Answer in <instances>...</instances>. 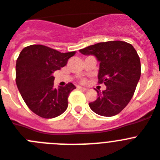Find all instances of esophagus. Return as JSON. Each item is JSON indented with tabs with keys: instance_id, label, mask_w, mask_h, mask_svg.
<instances>
[{
	"instance_id": "esophagus-1",
	"label": "esophagus",
	"mask_w": 160,
	"mask_h": 160,
	"mask_svg": "<svg viewBox=\"0 0 160 160\" xmlns=\"http://www.w3.org/2000/svg\"><path fill=\"white\" fill-rule=\"evenodd\" d=\"M79 88H80V89H82V90H84V91H86L87 89H88V88H84V87H79Z\"/></svg>"
}]
</instances>
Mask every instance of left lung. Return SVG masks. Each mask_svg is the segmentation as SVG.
Returning <instances> with one entry per match:
<instances>
[{"label": "left lung", "instance_id": "1", "mask_svg": "<svg viewBox=\"0 0 160 160\" xmlns=\"http://www.w3.org/2000/svg\"><path fill=\"white\" fill-rule=\"evenodd\" d=\"M84 55H93L100 62L98 83L107 88L88 106L102 116L119 114L132 99L140 80V58L131 44L114 41L101 42L80 49Z\"/></svg>", "mask_w": 160, "mask_h": 160}]
</instances>
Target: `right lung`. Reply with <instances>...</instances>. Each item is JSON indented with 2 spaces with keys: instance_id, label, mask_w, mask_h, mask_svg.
Masks as SVG:
<instances>
[{
  "instance_id": "1",
  "label": "right lung",
  "mask_w": 160,
  "mask_h": 160,
  "mask_svg": "<svg viewBox=\"0 0 160 160\" xmlns=\"http://www.w3.org/2000/svg\"><path fill=\"white\" fill-rule=\"evenodd\" d=\"M76 52L61 53L41 45L25 47L16 61V84L29 109L45 119L62 115L68 107L72 83L53 87V73L67 65Z\"/></svg>"
}]
</instances>
